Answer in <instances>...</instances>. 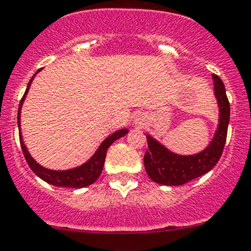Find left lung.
Returning <instances> with one entry per match:
<instances>
[{"mask_svg":"<svg viewBox=\"0 0 251 251\" xmlns=\"http://www.w3.org/2000/svg\"><path fill=\"white\" fill-rule=\"evenodd\" d=\"M214 96L219 107V124L214 137L204 149L192 155L173 152L154 137L147 134L148 148L144 155V167L152 181L168 186L183 185L214 168L225 147L230 123V103L225 85L218 75H213Z\"/></svg>","mask_w":251,"mask_h":251,"instance_id":"1","label":"left lung"}]
</instances>
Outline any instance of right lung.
<instances>
[{
  "mask_svg": "<svg viewBox=\"0 0 251 251\" xmlns=\"http://www.w3.org/2000/svg\"><path fill=\"white\" fill-rule=\"evenodd\" d=\"M36 75L31 78L30 81H28L27 88H26L25 94H24L23 99H21L20 101L19 109H18V127H19V138H20L21 149H23L26 162H27V165L30 166L32 172L35 173L37 176H39L42 180L47 181V183L50 184V185L59 186V188H75V189H81V188H85V186L91 185V184L95 183V181L97 180V178L101 176L102 170H103V165H104V160H105V155H107L108 148L112 146L117 139L126 136V134L128 133V130L127 128H120V130L115 131V132H113L110 136H108L107 138L100 144V147L97 148L96 151L94 152V155H92L90 159L85 161L84 163H81L80 166L70 168V170H50V168L43 167V166L39 165V163L37 162L32 156H31L30 152H28L27 147H26L25 143H24L23 133H21V127H20L21 108H23L24 101H25L26 99V95H27L28 90H30L31 84H32L33 78L36 77Z\"/></svg>",
  "mask_w": 251,
  "mask_h": 251,
  "instance_id": "add662e5",
  "label": "right lung"
}]
</instances>
